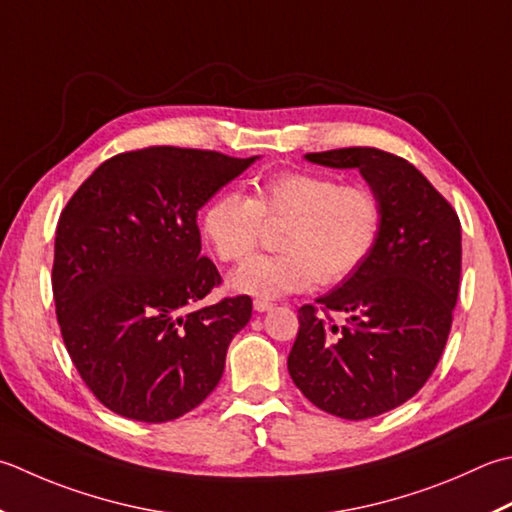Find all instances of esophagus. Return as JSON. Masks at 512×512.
I'll return each instance as SVG.
<instances>
[{
  "label": "esophagus",
  "instance_id": "34e87169",
  "mask_svg": "<svg viewBox=\"0 0 512 512\" xmlns=\"http://www.w3.org/2000/svg\"><path fill=\"white\" fill-rule=\"evenodd\" d=\"M253 306H255L257 313H266V310H270V308H273L275 304H273V302H268V299H255Z\"/></svg>",
  "mask_w": 512,
  "mask_h": 512
}]
</instances>
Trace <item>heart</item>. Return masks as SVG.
Instances as JSON below:
<instances>
[{"label": "heart", "mask_w": 512, "mask_h": 512, "mask_svg": "<svg viewBox=\"0 0 512 512\" xmlns=\"http://www.w3.org/2000/svg\"><path fill=\"white\" fill-rule=\"evenodd\" d=\"M282 226L277 255H259L230 275V286L257 297L339 284L362 266L382 230V204L364 184L284 170L259 179L253 195L222 193L204 210L202 228L217 257L239 264L253 255L264 228Z\"/></svg>", "instance_id": "b5f03b06"}]
</instances>
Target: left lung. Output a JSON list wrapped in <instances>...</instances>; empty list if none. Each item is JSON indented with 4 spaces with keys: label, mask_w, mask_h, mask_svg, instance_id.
<instances>
[{
    "label": "left lung",
    "mask_w": 512,
    "mask_h": 512,
    "mask_svg": "<svg viewBox=\"0 0 512 512\" xmlns=\"http://www.w3.org/2000/svg\"><path fill=\"white\" fill-rule=\"evenodd\" d=\"M357 168L382 204L366 262L317 304L299 308L288 373L308 402L359 422L408 402L444 353L462 275V226L439 190L404 157L368 146L308 153ZM330 312H344L339 327Z\"/></svg>",
    "instance_id": "obj_1"
}]
</instances>
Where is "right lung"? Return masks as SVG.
Instances as JSON below:
<instances>
[{"mask_svg":"<svg viewBox=\"0 0 512 512\" xmlns=\"http://www.w3.org/2000/svg\"><path fill=\"white\" fill-rule=\"evenodd\" d=\"M255 159L175 146L128 150L95 168L59 215L57 324L77 373L113 413L170 422L222 379L253 299L188 310L222 284L202 255L197 213Z\"/></svg>","mask_w":512,"mask_h":512,"instance_id":"add662e5","label":"right lung"}]
</instances>
